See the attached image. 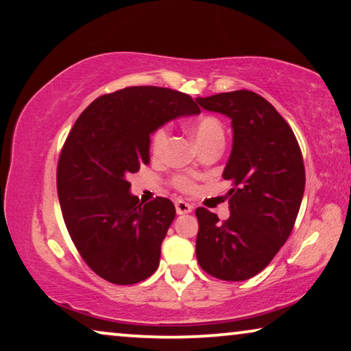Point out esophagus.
Returning a JSON list of instances; mask_svg holds the SVG:
<instances>
[{"label": "esophagus", "mask_w": 351, "mask_h": 351, "mask_svg": "<svg viewBox=\"0 0 351 351\" xmlns=\"http://www.w3.org/2000/svg\"><path fill=\"white\" fill-rule=\"evenodd\" d=\"M193 210V206L188 204L185 201H176V212L179 213V215H185V213H190Z\"/></svg>", "instance_id": "obj_1"}]
</instances>
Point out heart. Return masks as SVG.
Instances as JSON below:
<instances>
[{"label":"heart","mask_w":351,"mask_h":351,"mask_svg":"<svg viewBox=\"0 0 351 351\" xmlns=\"http://www.w3.org/2000/svg\"><path fill=\"white\" fill-rule=\"evenodd\" d=\"M191 133L195 136L196 144L199 145L202 142L210 141L213 138H223V126L220 121L213 117H202L193 125ZM167 139H169V126L167 125H161L156 128L154 133L150 136V152L154 156H160L163 154L167 144ZM174 185L177 190L184 191V193H191L195 191L196 184L193 182L190 177H176L174 179Z\"/></svg>","instance_id":"obj_1"}]
</instances>
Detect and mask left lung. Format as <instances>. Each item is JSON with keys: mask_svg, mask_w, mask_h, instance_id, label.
Masks as SVG:
<instances>
[{"mask_svg": "<svg viewBox=\"0 0 351 351\" xmlns=\"http://www.w3.org/2000/svg\"><path fill=\"white\" fill-rule=\"evenodd\" d=\"M201 108L230 117L232 150L228 220L197 207L196 258L209 276L228 282L261 272L283 247L301 207L306 169L293 130L276 108L250 90L196 98Z\"/></svg>", "mask_w": 351, "mask_h": 351, "instance_id": "1", "label": "left lung"}]
</instances>
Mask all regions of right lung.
Masks as SVG:
<instances>
[{"mask_svg": "<svg viewBox=\"0 0 351 351\" xmlns=\"http://www.w3.org/2000/svg\"><path fill=\"white\" fill-rule=\"evenodd\" d=\"M199 112L180 91L126 87L96 98L75 120L58 158V199L75 248L104 280L133 285L158 267L176 207L160 196L142 204L128 177L150 163L158 126Z\"/></svg>", "mask_w": 351, "mask_h": 351, "instance_id": "obj_1", "label": "right lung"}]
</instances>
